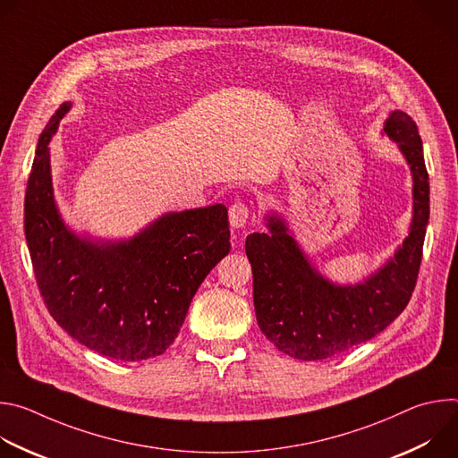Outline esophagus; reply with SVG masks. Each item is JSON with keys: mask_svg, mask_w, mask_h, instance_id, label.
Returning <instances> with one entry per match:
<instances>
[{"mask_svg": "<svg viewBox=\"0 0 458 458\" xmlns=\"http://www.w3.org/2000/svg\"><path fill=\"white\" fill-rule=\"evenodd\" d=\"M248 216H250V210L244 203H233L228 210V217H230V225L232 228L239 230V228H244L246 223H248Z\"/></svg>", "mask_w": 458, "mask_h": 458, "instance_id": "obj_1", "label": "esophagus"}]
</instances>
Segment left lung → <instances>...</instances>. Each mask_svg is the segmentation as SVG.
<instances>
[{
    "label": "left lung",
    "instance_id": "8db88e82",
    "mask_svg": "<svg viewBox=\"0 0 458 458\" xmlns=\"http://www.w3.org/2000/svg\"><path fill=\"white\" fill-rule=\"evenodd\" d=\"M382 134L397 145L410 166L413 216L408 237L371 276L355 284L324 277L277 212L267 214V233L246 237L259 328L293 359H330L369 341L411 299L429 219V177L417 124L406 112H389Z\"/></svg>",
    "mask_w": 458,
    "mask_h": 458
}]
</instances>
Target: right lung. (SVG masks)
Instances as JSON below:
<instances>
[{
	"instance_id": "right-lung-1",
	"label": "right lung",
	"mask_w": 458,
	"mask_h": 458,
	"mask_svg": "<svg viewBox=\"0 0 458 458\" xmlns=\"http://www.w3.org/2000/svg\"><path fill=\"white\" fill-rule=\"evenodd\" d=\"M72 103L38 140L25 193V237L54 320L99 355L147 360L175 341L190 302L230 251L225 205L166 212L128 239H98L64 223L52 186L50 141Z\"/></svg>"
}]
</instances>
